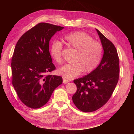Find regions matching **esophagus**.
I'll return each instance as SVG.
<instances>
[{"label":"esophagus","mask_w":134,"mask_h":134,"mask_svg":"<svg viewBox=\"0 0 134 134\" xmlns=\"http://www.w3.org/2000/svg\"><path fill=\"white\" fill-rule=\"evenodd\" d=\"M69 80H67V79H65V78H63V83L65 84V83H67L68 82H69Z\"/></svg>","instance_id":"esophagus-1"}]
</instances>
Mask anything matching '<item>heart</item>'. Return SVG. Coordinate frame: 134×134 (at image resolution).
<instances>
[{
	"mask_svg": "<svg viewBox=\"0 0 134 134\" xmlns=\"http://www.w3.org/2000/svg\"><path fill=\"white\" fill-rule=\"evenodd\" d=\"M63 41L67 46L76 51L72 63L65 64L58 70L59 75L71 79L83 71L90 72L98 66L102 55L103 47L100 42L94 41L89 34L76 32L63 37ZM63 45L59 41H54L50 47V53L53 59L60 64L63 59Z\"/></svg>",
	"mask_w": 134,
	"mask_h": 134,
	"instance_id": "heart-1",
	"label": "heart"
}]
</instances>
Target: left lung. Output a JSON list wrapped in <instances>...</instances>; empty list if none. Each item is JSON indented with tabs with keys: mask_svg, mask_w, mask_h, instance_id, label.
I'll return each mask as SVG.
<instances>
[{
	"mask_svg": "<svg viewBox=\"0 0 134 134\" xmlns=\"http://www.w3.org/2000/svg\"><path fill=\"white\" fill-rule=\"evenodd\" d=\"M96 30L104 49L100 63L88 75L74 81L77 90L72 101L84 112H93L107 103L118 83L120 72L119 58L114 44Z\"/></svg>",
	"mask_w": 134,
	"mask_h": 134,
	"instance_id": "left-lung-1",
	"label": "left lung"
}]
</instances>
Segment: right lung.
Instances as JSON below:
<instances>
[{
	"mask_svg": "<svg viewBox=\"0 0 134 134\" xmlns=\"http://www.w3.org/2000/svg\"><path fill=\"white\" fill-rule=\"evenodd\" d=\"M63 28L39 23L25 33L15 45L11 59L12 83L20 100L30 108L44 106L62 83L61 76L46 74L56 69L49 53V41Z\"/></svg>",
	"mask_w": 134,
	"mask_h": 134,
	"instance_id": "add662e5",
	"label": "right lung"
}]
</instances>
